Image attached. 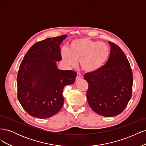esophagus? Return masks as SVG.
I'll use <instances>...</instances> for the list:
<instances>
[{
	"label": "esophagus",
	"instance_id": "34e87169",
	"mask_svg": "<svg viewBox=\"0 0 146 146\" xmlns=\"http://www.w3.org/2000/svg\"><path fill=\"white\" fill-rule=\"evenodd\" d=\"M83 78V76L80 74V73H77V77H76V80H79V79H81Z\"/></svg>",
	"mask_w": 146,
	"mask_h": 146
}]
</instances>
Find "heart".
Wrapping results in <instances>:
<instances>
[{"label": "heart", "mask_w": 146, "mask_h": 146, "mask_svg": "<svg viewBox=\"0 0 146 146\" xmlns=\"http://www.w3.org/2000/svg\"><path fill=\"white\" fill-rule=\"evenodd\" d=\"M110 49L107 44L82 38L73 40L69 49L61 52L64 62L69 66H76L78 60L82 69L87 72H94L107 62Z\"/></svg>", "instance_id": "obj_1"}]
</instances>
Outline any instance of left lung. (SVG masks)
Returning <instances> with one entry per match:
<instances>
[{
	"label": "left lung",
	"mask_w": 146,
	"mask_h": 146,
	"mask_svg": "<svg viewBox=\"0 0 146 146\" xmlns=\"http://www.w3.org/2000/svg\"><path fill=\"white\" fill-rule=\"evenodd\" d=\"M109 58L100 69L85 75L88 83L86 98L94 112L105 117L118 115L131 97L133 74L129 60L121 48L108 41Z\"/></svg>",
	"instance_id": "left-lung-1"
}]
</instances>
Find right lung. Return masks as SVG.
Listing matches in <instances>:
<instances>
[{"label": "right lung", "mask_w": 146, "mask_h": 146, "mask_svg": "<svg viewBox=\"0 0 146 146\" xmlns=\"http://www.w3.org/2000/svg\"><path fill=\"white\" fill-rule=\"evenodd\" d=\"M67 35L48 38L30 47L20 64L17 76V99L25 111L33 117L46 119L62 108L66 85L73 84L77 73L60 70V44Z\"/></svg>", "instance_id": "1"}]
</instances>
